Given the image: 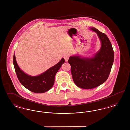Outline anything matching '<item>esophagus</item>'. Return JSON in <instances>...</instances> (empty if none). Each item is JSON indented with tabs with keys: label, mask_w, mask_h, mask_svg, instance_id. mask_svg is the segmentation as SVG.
Instances as JSON below:
<instances>
[{
	"label": "esophagus",
	"mask_w": 130,
	"mask_h": 130,
	"mask_svg": "<svg viewBox=\"0 0 130 130\" xmlns=\"http://www.w3.org/2000/svg\"><path fill=\"white\" fill-rule=\"evenodd\" d=\"M69 57H70V55H66L64 56V58L65 61H66V62L68 61V59L69 58Z\"/></svg>",
	"instance_id": "esophagus-1"
}]
</instances>
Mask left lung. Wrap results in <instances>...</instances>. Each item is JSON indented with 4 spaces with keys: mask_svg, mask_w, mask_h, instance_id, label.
Returning a JSON list of instances; mask_svg holds the SVG:
<instances>
[{
    "mask_svg": "<svg viewBox=\"0 0 130 130\" xmlns=\"http://www.w3.org/2000/svg\"><path fill=\"white\" fill-rule=\"evenodd\" d=\"M96 32L101 42V48L92 57L70 56L73 79L77 86L91 89L99 86L108 79L113 63L114 53L111 43L105 34L94 27L90 28Z\"/></svg>",
    "mask_w": 130,
    "mask_h": 130,
    "instance_id": "1",
    "label": "left lung"
}]
</instances>
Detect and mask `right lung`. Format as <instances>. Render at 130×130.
Masks as SVG:
<instances>
[{"label":"right lung","mask_w":130,"mask_h":130,"mask_svg":"<svg viewBox=\"0 0 130 130\" xmlns=\"http://www.w3.org/2000/svg\"><path fill=\"white\" fill-rule=\"evenodd\" d=\"M64 62V59L62 58L58 63L43 73L33 76L25 74L20 69L14 54L13 58V64L19 81L26 88L35 93H45L52 88L55 82L56 74Z\"/></svg>","instance_id":"1"}]
</instances>
